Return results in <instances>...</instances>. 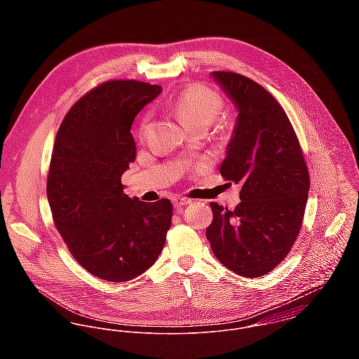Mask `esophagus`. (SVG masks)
Returning <instances> with one entry per match:
<instances>
[{
	"instance_id": "obj_1",
	"label": "esophagus",
	"mask_w": 359,
	"mask_h": 359,
	"mask_svg": "<svg viewBox=\"0 0 359 359\" xmlns=\"http://www.w3.org/2000/svg\"><path fill=\"white\" fill-rule=\"evenodd\" d=\"M191 201L189 199H185V198H174L172 199V205L177 208V210H181L182 207H185L187 205H189Z\"/></svg>"
}]
</instances>
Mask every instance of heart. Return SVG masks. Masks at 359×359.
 I'll list each match as a JSON object with an SVG mask.
<instances>
[{
	"mask_svg": "<svg viewBox=\"0 0 359 359\" xmlns=\"http://www.w3.org/2000/svg\"><path fill=\"white\" fill-rule=\"evenodd\" d=\"M172 109L178 118L188 127L203 126L212 123L224 109V98L214 90L203 84H192L182 90ZM151 127V114H145L140 124V137L145 138Z\"/></svg>",
	"mask_w": 359,
	"mask_h": 359,
	"instance_id": "obj_1",
	"label": "heart"
}]
</instances>
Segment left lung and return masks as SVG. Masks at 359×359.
Listing matches in <instances>:
<instances>
[{
    "label": "left lung",
    "instance_id": "obj_1",
    "mask_svg": "<svg viewBox=\"0 0 359 359\" xmlns=\"http://www.w3.org/2000/svg\"><path fill=\"white\" fill-rule=\"evenodd\" d=\"M212 77L239 110L221 175L242 185V202L233 210L211 202L205 238L226 268L257 278L287 257L300 233L309 191L307 161L272 94L235 72H214Z\"/></svg>",
    "mask_w": 359,
    "mask_h": 359
}]
</instances>
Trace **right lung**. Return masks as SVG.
Returning <instances> with one entry per match:
<instances>
[{
  "instance_id": "add662e5",
  "label": "right lung",
  "mask_w": 359,
  "mask_h": 359,
  "mask_svg": "<svg viewBox=\"0 0 359 359\" xmlns=\"http://www.w3.org/2000/svg\"><path fill=\"white\" fill-rule=\"evenodd\" d=\"M160 93L145 81H104L70 107L55 138L47 178L53 224L74 259L109 282L152 266L171 225L168 199L128 198L121 184L137 154L131 124Z\"/></svg>"
}]
</instances>
